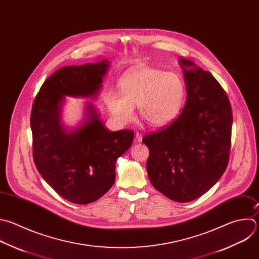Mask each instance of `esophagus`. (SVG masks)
<instances>
[{"label":"esophagus","instance_id":"34e87169","mask_svg":"<svg viewBox=\"0 0 259 259\" xmlns=\"http://www.w3.org/2000/svg\"><path fill=\"white\" fill-rule=\"evenodd\" d=\"M135 139H136L137 142H141V141H142V135H141L139 132H137V133L135 134Z\"/></svg>","mask_w":259,"mask_h":259}]
</instances>
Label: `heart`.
Segmentation results:
<instances>
[{
  "label": "heart",
  "mask_w": 259,
  "mask_h": 259,
  "mask_svg": "<svg viewBox=\"0 0 259 259\" xmlns=\"http://www.w3.org/2000/svg\"><path fill=\"white\" fill-rule=\"evenodd\" d=\"M120 94L109 92L106 105L119 124L134 118V106L152 126H164L178 115L185 98V84L174 72L141 66L119 80Z\"/></svg>",
  "instance_id": "1"
}]
</instances>
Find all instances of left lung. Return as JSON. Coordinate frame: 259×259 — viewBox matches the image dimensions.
<instances>
[{"label":"left lung","instance_id":"1","mask_svg":"<svg viewBox=\"0 0 259 259\" xmlns=\"http://www.w3.org/2000/svg\"><path fill=\"white\" fill-rule=\"evenodd\" d=\"M187 101L166 128L143 137L149 148L146 170L152 186L177 202L206 193L228 165L233 124L229 99L210 72L179 58Z\"/></svg>","mask_w":259,"mask_h":259}]
</instances>
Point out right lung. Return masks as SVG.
I'll list each match as a JSON object with an SVG mask.
<instances>
[{
  "label": "right lung",
  "instance_id": "add662e5",
  "mask_svg": "<svg viewBox=\"0 0 259 259\" xmlns=\"http://www.w3.org/2000/svg\"><path fill=\"white\" fill-rule=\"evenodd\" d=\"M109 60L57 70L42 84L31 111L33 160L44 180L63 198L76 204L100 199L115 183L116 161L132 144L130 130L110 131L96 106L84 103L76 126L63 121L66 97L95 100Z\"/></svg>",
  "mask_w": 259,
  "mask_h": 259
}]
</instances>
